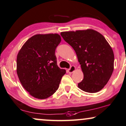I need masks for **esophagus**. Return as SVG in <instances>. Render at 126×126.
<instances>
[{
  "instance_id": "esophagus-1",
  "label": "esophagus",
  "mask_w": 126,
  "mask_h": 126,
  "mask_svg": "<svg viewBox=\"0 0 126 126\" xmlns=\"http://www.w3.org/2000/svg\"><path fill=\"white\" fill-rule=\"evenodd\" d=\"M76 70V67H75V66H72L70 67V69H68V72L69 73H72L73 72H74V71H75Z\"/></svg>"
}]
</instances>
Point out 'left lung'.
<instances>
[{"label":"left lung","instance_id":"left-lung-1","mask_svg":"<svg viewBox=\"0 0 126 126\" xmlns=\"http://www.w3.org/2000/svg\"><path fill=\"white\" fill-rule=\"evenodd\" d=\"M63 39L75 50L84 75L81 90L96 93L107 84L114 70V53L102 34L93 29L63 32Z\"/></svg>","mask_w":126,"mask_h":126}]
</instances>
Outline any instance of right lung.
<instances>
[{
	"instance_id": "right-lung-1",
	"label": "right lung",
	"mask_w": 126,
	"mask_h": 126,
	"mask_svg": "<svg viewBox=\"0 0 126 126\" xmlns=\"http://www.w3.org/2000/svg\"><path fill=\"white\" fill-rule=\"evenodd\" d=\"M60 42V36L56 33L36 34L26 42L18 53V78L34 97L45 99L53 94L66 73L64 69L57 66L55 55Z\"/></svg>"
}]
</instances>
